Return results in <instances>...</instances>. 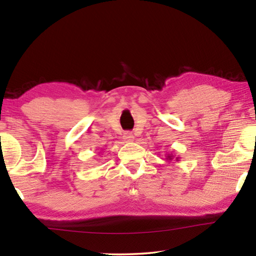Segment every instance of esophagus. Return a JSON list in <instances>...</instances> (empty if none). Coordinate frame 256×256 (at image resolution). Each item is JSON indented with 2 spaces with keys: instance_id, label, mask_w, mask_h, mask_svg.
Wrapping results in <instances>:
<instances>
[{
  "instance_id": "obj_1",
  "label": "esophagus",
  "mask_w": 256,
  "mask_h": 256,
  "mask_svg": "<svg viewBox=\"0 0 256 256\" xmlns=\"http://www.w3.org/2000/svg\"><path fill=\"white\" fill-rule=\"evenodd\" d=\"M123 138H124V140H126V142H132V140H134V135L132 134V132H124Z\"/></svg>"
}]
</instances>
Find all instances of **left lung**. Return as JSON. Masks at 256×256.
<instances>
[{
  "label": "left lung",
  "mask_w": 256,
  "mask_h": 256,
  "mask_svg": "<svg viewBox=\"0 0 256 256\" xmlns=\"http://www.w3.org/2000/svg\"><path fill=\"white\" fill-rule=\"evenodd\" d=\"M167 158H170V160H172V155H170V156H167Z\"/></svg>",
  "instance_id": "8db88e82"
}]
</instances>
